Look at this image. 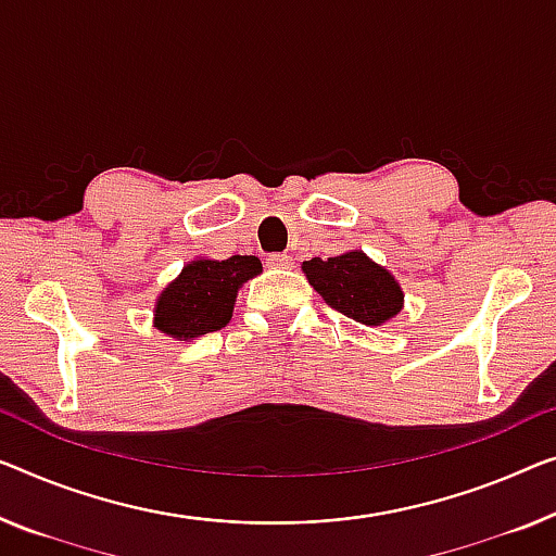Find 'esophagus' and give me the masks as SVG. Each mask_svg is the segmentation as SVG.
I'll return each instance as SVG.
<instances>
[{
    "mask_svg": "<svg viewBox=\"0 0 556 556\" xmlns=\"http://www.w3.org/2000/svg\"><path fill=\"white\" fill-rule=\"evenodd\" d=\"M267 264L271 269H289L292 267V256H287V254H271L269 260H267Z\"/></svg>",
    "mask_w": 556,
    "mask_h": 556,
    "instance_id": "34e87169",
    "label": "esophagus"
}]
</instances>
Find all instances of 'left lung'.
Returning <instances> with one entry per match:
<instances>
[{
    "instance_id": "1",
    "label": "left lung",
    "mask_w": 556,
    "mask_h": 556,
    "mask_svg": "<svg viewBox=\"0 0 556 556\" xmlns=\"http://www.w3.org/2000/svg\"><path fill=\"white\" fill-rule=\"evenodd\" d=\"M304 277L327 304L364 327H382L404 306V292L392 271L362 250L302 262Z\"/></svg>"
}]
</instances>
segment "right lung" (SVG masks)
Here are the masks:
<instances>
[{
    "label": "right lung",
    "instance_id": "right-lung-1",
    "mask_svg": "<svg viewBox=\"0 0 556 556\" xmlns=\"http://www.w3.org/2000/svg\"><path fill=\"white\" fill-rule=\"evenodd\" d=\"M256 275H262V262L250 254L229 260L194 256L156 296L154 327L179 342L227 327L237 292Z\"/></svg>",
    "mask_w": 556,
    "mask_h": 556
}]
</instances>
